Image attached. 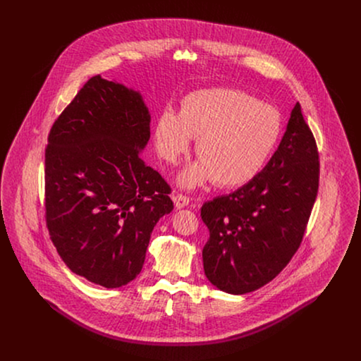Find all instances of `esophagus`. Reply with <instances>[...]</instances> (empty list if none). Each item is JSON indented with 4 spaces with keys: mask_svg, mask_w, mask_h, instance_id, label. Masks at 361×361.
<instances>
[{
    "mask_svg": "<svg viewBox=\"0 0 361 361\" xmlns=\"http://www.w3.org/2000/svg\"><path fill=\"white\" fill-rule=\"evenodd\" d=\"M173 203H175V207L176 208H185L186 206H189V203H190V199L188 197V196H185V195H182V193H176L173 197Z\"/></svg>",
    "mask_w": 361,
    "mask_h": 361,
    "instance_id": "1",
    "label": "esophagus"
}]
</instances>
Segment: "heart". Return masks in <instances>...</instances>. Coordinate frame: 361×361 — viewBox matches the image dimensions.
<instances>
[{
    "instance_id": "obj_1",
    "label": "heart",
    "mask_w": 361,
    "mask_h": 361,
    "mask_svg": "<svg viewBox=\"0 0 361 361\" xmlns=\"http://www.w3.org/2000/svg\"><path fill=\"white\" fill-rule=\"evenodd\" d=\"M281 135L275 108L258 103L233 89H207L190 93L172 109L159 114L154 129L155 147L166 162L175 164L197 137L199 161L179 175V183L195 188L208 179L233 188L253 179L274 150Z\"/></svg>"
}]
</instances>
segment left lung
Here are the masks:
<instances>
[{"label":"left lung","mask_w":361,"mask_h":361,"mask_svg":"<svg viewBox=\"0 0 361 361\" xmlns=\"http://www.w3.org/2000/svg\"><path fill=\"white\" fill-rule=\"evenodd\" d=\"M318 179L315 139L296 103L264 169L233 193L202 207L209 231L203 249L208 281L232 295L253 292L272 281L303 240Z\"/></svg>","instance_id":"8db88e82"}]
</instances>
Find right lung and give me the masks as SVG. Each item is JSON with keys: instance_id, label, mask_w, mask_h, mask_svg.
I'll return each instance as SVG.
<instances>
[{"instance_id": "1", "label": "right lung", "mask_w": 361, "mask_h": 361, "mask_svg": "<svg viewBox=\"0 0 361 361\" xmlns=\"http://www.w3.org/2000/svg\"><path fill=\"white\" fill-rule=\"evenodd\" d=\"M150 112L139 92L90 78L54 122L46 149V221L68 268L104 288L142 271L171 188L147 166Z\"/></svg>"}]
</instances>
